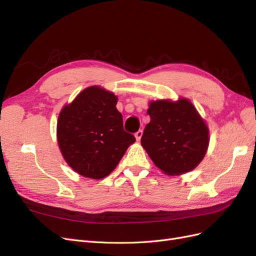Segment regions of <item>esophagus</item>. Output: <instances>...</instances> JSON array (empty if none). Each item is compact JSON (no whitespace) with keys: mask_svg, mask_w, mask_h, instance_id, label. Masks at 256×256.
Here are the masks:
<instances>
[{"mask_svg":"<svg viewBox=\"0 0 256 256\" xmlns=\"http://www.w3.org/2000/svg\"><path fill=\"white\" fill-rule=\"evenodd\" d=\"M142 134H143V131H142V130H138V131H136V132L134 134L136 138V141H140V140H141Z\"/></svg>","mask_w":256,"mask_h":256,"instance_id":"esophagus-1","label":"esophagus"}]
</instances>
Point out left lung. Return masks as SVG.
Returning a JSON list of instances; mask_svg holds the SVG:
<instances>
[{"instance_id": "obj_1", "label": "left lung", "mask_w": 256, "mask_h": 256, "mask_svg": "<svg viewBox=\"0 0 256 256\" xmlns=\"http://www.w3.org/2000/svg\"><path fill=\"white\" fill-rule=\"evenodd\" d=\"M150 122L141 138L143 148L168 175L187 173L203 160L209 131L188 99L152 102L147 110Z\"/></svg>"}]
</instances>
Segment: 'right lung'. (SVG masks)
<instances>
[{"mask_svg": "<svg viewBox=\"0 0 256 256\" xmlns=\"http://www.w3.org/2000/svg\"><path fill=\"white\" fill-rule=\"evenodd\" d=\"M116 104L113 92L90 86L58 115L60 152L69 166L84 177L100 180L109 175L136 142L134 136L124 130Z\"/></svg>", "mask_w": 256, "mask_h": 256, "instance_id": "right-lung-1", "label": "right lung"}]
</instances>
